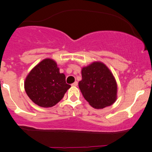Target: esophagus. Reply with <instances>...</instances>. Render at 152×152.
<instances>
[{"mask_svg": "<svg viewBox=\"0 0 152 152\" xmlns=\"http://www.w3.org/2000/svg\"><path fill=\"white\" fill-rule=\"evenodd\" d=\"M71 85H72V86H74V87H76V86L78 85V82H73V83Z\"/></svg>", "mask_w": 152, "mask_h": 152, "instance_id": "esophagus-1", "label": "esophagus"}]
</instances>
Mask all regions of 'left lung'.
<instances>
[{"label":"left lung","mask_w":152,"mask_h":152,"mask_svg":"<svg viewBox=\"0 0 152 152\" xmlns=\"http://www.w3.org/2000/svg\"><path fill=\"white\" fill-rule=\"evenodd\" d=\"M82 79L79 87L91 107L103 109L117 99L118 85L113 73L102 62H93L82 69Z\"/></svg>","instance_id":"left-lung-1"}]
</instances>
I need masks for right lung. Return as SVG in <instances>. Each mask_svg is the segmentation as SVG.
Returning <instances> with one entry per match:
<instances>
[{"label":"right lung","instance_id":"1","mask_svg":"<svg viewBox=\"0 0 152 152\" xmlns=\"http://www.w3.org/2000/svg\"><path fill=\"white\" fill-rule=\"evenodd\" d=\"M70 87L65 75L60 73L57 63L46 58L32 68L24 82L29 99L41 107H51L60 102Z\"/></svg>","mask_w":152,"mask_h":152}]
</instances>
